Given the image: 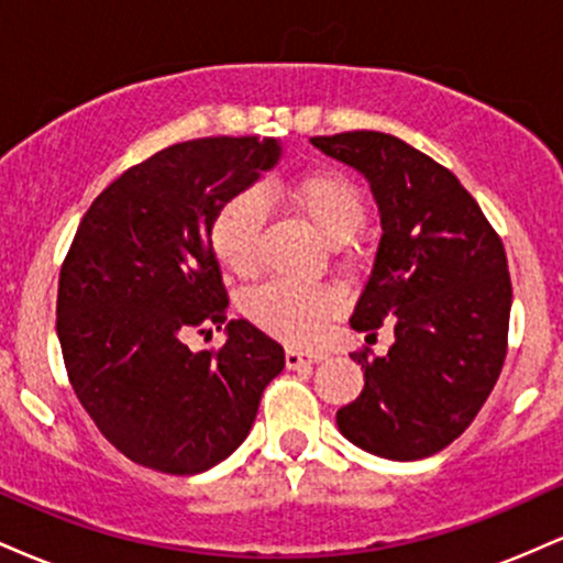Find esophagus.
Listing matches in <instances>:
<instances>
[{"instance_id": "esophagus-1", "label": "esophagus", "mask_w": 563, "mask_h": 563, "mask_svg": "<svg viewBox=\"0 0 563 563\" xmlns=\"http://www.w3.org/2000/svg\"><path fill=\"white\" fill-rule=\"evenodd\" d=\"M322 354H301L296 352V349H288L286 352V365L290 367V371H296V367H307V365H314L320 363Z\"/></svg>"}]
</instances>
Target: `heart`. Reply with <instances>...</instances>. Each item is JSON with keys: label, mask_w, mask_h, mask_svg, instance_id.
<instances>
[{"label": "heart", "mask_w": 563, "mask_h": 563, "mask_svg": "<svg viewBox=\"0 0 563 563\" xmlns=\"http://www.w3.org/2000/svg\"><path fill=\"white\" fill-rule=\"evenodd\" d=\"M290 203L325 243L344 245L363 230L367 209L360 187L339 172H314L288 190ZM267 222L262 192L241 190L219 206L211 222V245L235 275L260 269V243ZM341 309V294L325 286L267 283L245 299V314L264 333L288 344H309Z\"/></svg>", "instance_id": "heart-1"}]
</instances>
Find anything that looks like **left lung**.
I'll return each instance as SVG.
<instances>
[{"mask_svg": "<svg viewBox=\"0 0 563 563\" xmlns=\"http://www.w3.org/2000/svg\"><path fill=\"white\" fill-rule=\"evenodd\" d=\"M312 145L363 174L380 211L384 235L349 322L371 333L394 325L384 357L352 352L365 389L335 423L365 452L421 461L468 429L503 371L506 249L455 174L399 137L341 132Z\"/></svg>", "mask_w": 563, "mask_h": 563, "instance_id": "8db88e82", "label": "left lung"}]
</instances>
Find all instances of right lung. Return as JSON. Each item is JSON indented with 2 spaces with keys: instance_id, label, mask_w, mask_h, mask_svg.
<instances>
[{
  "instance_id": "add662e5",
  "label": "right lung",
  "mask_w": 563,
  "mask_h": 563,
  "mask_svg": "<svg viewBox=\"0 0 563 563\" xmlns=\"http://www.w3.org/2000/svg\"><path fill=\"white\" fill-rule=\"evenodd\" d=\"M273 137H203L164 147L100 192L57 283L68 380L100 434L129 461L190 476L232 455L286 352L228 320L211 245L219 206L273 169ZM224 327L217 353L186 335Z\"/></svg>"
}]
</instances>
